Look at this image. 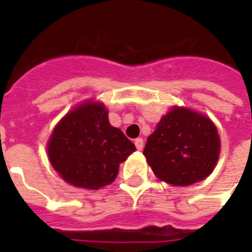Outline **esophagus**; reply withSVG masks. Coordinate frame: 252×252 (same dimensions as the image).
<instances>
[{
	"label": "esophagus",
	"instance_id": "1",
	"mask_svg": "<svg viewBox=\"0 0 252 252\" xmlns=\"http://www.w3.org/2000/svg\"><path fill=\"white\" fill-rule=\"evenodd\" d=\"M135 146H136V148L139 150V151H142L143 150V139L142 137H137L136 140H135Z\"/></svg>",
	"mask_w": 252,
	"mask_h": 252
}]
</instances>
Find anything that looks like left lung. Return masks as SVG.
Masks as SVG:
<instances>
[{"instance_id": "obj_1", "label": "left lung", "mask_w": 252, "mask_h": 252, "mask_svg": "<svg viewBox=\"0 0 252 252\" xmlns=\"http://www.w3.org/2000/svg\"><path fill=\"white\" fill-rule=\"evenodd\" d=\"M143 154L159 180L189 186L213 171L220 154V137L206 116L174 106L148 136Z\"/></svg>"}]
</instances>
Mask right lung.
<instances>
[{"label": "right lung", "mask_w": 252, "mask_h": 252, "mask_svg": "<svg viewBox=\"0 0 252 252\" xmlns=\"http://www.w3.org/2000/svg\"><path fill=\"white\" fill-rule=\"evenodd\" d=\"M52 167L67 184L97 190L112 184L135 144L110 126L104 104L86 101L54 128L47 146Z\"/></svg>", "instance_id": "obj_1"}]
</instances>
